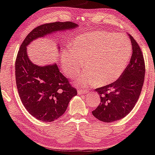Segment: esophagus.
Returning a JSON list of instances; mask_svg holds the SVG:
<instances>
[{
  "label": "esophagus",
  "instance_id": "34e87169",
  "mask_svg": "<svg viewBox=\"0 0 155 155\" xmlns=\"http://www.w3.org/2000/svg\"><path fill=\"white\" fill-rule=\"evenodd\" d=\"M87 92V91H86V90H84V89H79L78 90V94H86Z\"/></svg>",
  "mask_w": 155,
  "mask_h": 155
}]
</instances>
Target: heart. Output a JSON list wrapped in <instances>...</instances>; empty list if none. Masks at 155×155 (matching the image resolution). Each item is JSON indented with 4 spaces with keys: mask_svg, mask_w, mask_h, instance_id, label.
I'll return each instance as SVG.
<instances>
[{
    "mask_svg": "<svg viewBox=\"0 0 155 155\" xmlns=\"http://www.w3.org/2000/svg\"><path fill=\"white\" fill-rule=\"evenodd\" d=\"M71 49L63 51L64 73L72 76L85 59L86 70L78 78L80 86H105L115 82L124 73L132 54L130 40L125 35L108 31H94L76 36Z\"/></svg>",
    "mask_w": 155,
    "mask_h": 155,
    "instance_id": "obj_1",
    "label": "heart"
}]
</instances>
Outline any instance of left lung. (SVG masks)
Listing matches in <instances>:
<instances>
[{"instance_id": "1", "label": "left lung", "mask_w": 155, "mask_h": 155, "mask_svg": "<svg viewBox=\"0 0 155 155\" xmlns=\"http://www.w3.org/2000/svg\"><path fill=\"white\" fill-rule=\"evenodd\" d=\"M132 56L124 73L111 84L96 89L101 104L93 115L104 122H113L127 116L138 100L145 78V62L142 51L134 38L129 35Z\"/></svg>"}]
</instances>
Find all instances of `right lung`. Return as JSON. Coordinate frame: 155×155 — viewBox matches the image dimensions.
<instances>
[{"mask_svg": "<svg viewBox=\"0 0 155 155\" xmlns=\"http://www.w3.org/2000/svg\"><path fill=\"white\" fill-rule=\"evenodd\" d=\"M78 26L71 21L43 24L33 29L20 47L15 63L18 92L24 106L37 120L53 122L61 117L71 98L77 95V90L71 86L56 63L42 66L33 64L26 47L39 38ZM57 47L59 50V45Z\"/></svg>", "mask_w": 155, "mask_h": 155, "instance_id": "right-lung-1", "label": "right lung"}]
</instances>
